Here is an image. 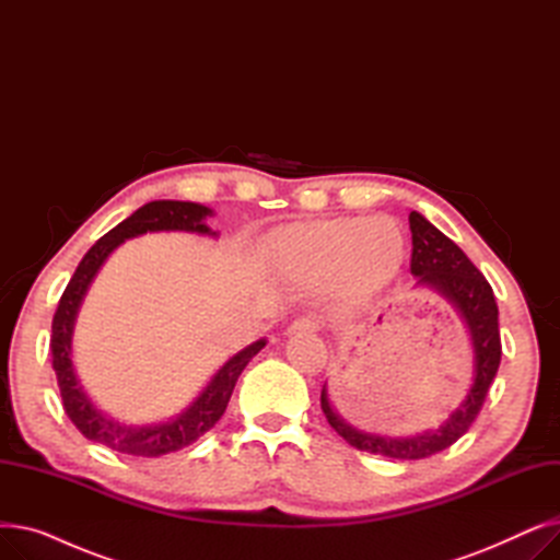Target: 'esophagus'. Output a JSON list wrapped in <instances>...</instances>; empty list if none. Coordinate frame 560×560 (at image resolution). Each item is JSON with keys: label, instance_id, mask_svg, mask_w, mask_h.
<instances>
[{"label": "esophagus", "instance_id": "obj_1", "mask_svg": "<svg viewBox=\"0 0 560 560\" xmlns=\"http://www.w3.org/2000/svg\"><path fill=\"white\" fill-rule=\"evenodd\" d=\"M290 334H313L319 331V319L315 315H302L288 327Z\"/></svg>", "mask_w": 560, "mask_h": 560}]
</instances>
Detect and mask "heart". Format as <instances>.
Wrapping results in <instances>:
<instances>
[{"label": "heart", "mask_w": 560, "mask_h": 560, "mask_svg": "<svg viewBox=\"0 0 560 560\" xmlns=\"http://www.w3.org/2000/svg\"><path fill=\"white\" fill-rule=\"evenodd\" d=\"M404 252V233L393 218H342L290 229L277 260L300 281L340 279L351 292H372L395 277Z\"/></svg>", "instance_id": "obj_1"}]
</instances>
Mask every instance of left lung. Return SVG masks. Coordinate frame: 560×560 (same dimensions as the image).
I'll return each instance as SVG.
<instances>
[{
  "instance_id": "1",
  "label": "left lung",
  "mask_w": 560,
  "mask_h": 560,
  "mask_svg": "<svg viewBox=\"0 0 560 560\" xmlns=\"http://www.w3.org/2000/svg\"><path fill=\"white\" fill-rule=\"evenodd\" d=\"M410 233H413V254H410V272L418 283L435 288L445 295L465 317L475 345V384L469 388L465 401L454 410L447 422L438 429L424 431L410 438H388L363 433L342 422L329 404L327 386L322 388L319 404L325 410L331 429L347 440L351 447L370 452L376 456H388L397 460H418L433 456L452 447L460 435L472 427L490 390L492 378L502 361V338H499V308L494 292L477 265L465 256V252L450 241L443 231H438L420 213L408 215Z\"/></svg>"
}]
</instances>
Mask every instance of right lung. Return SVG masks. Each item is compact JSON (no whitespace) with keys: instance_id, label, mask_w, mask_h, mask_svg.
<instances>
[{"instance_id":"1","label":"right lung","mask_w":560,"mask_h":560,"mask_svg":"<svg viewBox=\"0 0 560 560\" xmlns=\"http://www.w3.org/2000/svg\"><path fill=\"white\" fill-rule=\"evenodd\" d=\"M209 215H211V209H206V206L192 203V201L161 199V201L144 203L142 209H138L133 215H129L115 229H110L91 249H88V254L79 262V268L74 270L68 288L63 290L61 300H58V306L51 319V340H49L51 368L56 372L58 390H61L68 418L88 440H93V443H100L113 452L129 454V456H144V458H156V456L188 447L199 435L211 431L218 424V420L224 416L235 381H238L247 363L265 347V340H258L247 349H243L241 354H235L211 378V384L206 386V390L192 401V406L186 410V413H182L172 422L154 424V427H127L115 420H108L91 404V399L85 397L74 376L72 359H70L74 317L88 285H91L93 277L102 268L106 256L127 238H136V235H142L147 231L211 233V229L203 224V220Z\"/></svg>"}]
</instances>
